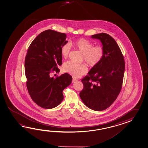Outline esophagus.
Segmentation results:
<instances>
[{
    "mask_svg": "<svg viewBox=\"0 0 148 148\" xmlns=\"http://www.w3.org/2000/svg\"><path fill=\"white\" fill-rule=\"evenodd\" d=\"M77 79L75 78H73L72 82H73V83H74V82H75V81H77Z\"/></svg>",
    "mask_w": 148,
    "mask_h": 148,
    "instance_id": "obj_1",
    "label": "esophagus"
}]
</instances>
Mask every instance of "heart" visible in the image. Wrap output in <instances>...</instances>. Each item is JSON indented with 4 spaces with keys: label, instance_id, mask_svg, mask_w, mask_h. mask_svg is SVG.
Here are the masks:
<instances>
[{
    "label": "heart",
    "instance_id": "1",
    "mask_svg": "<svg viewBox=\"0 0 148 148\" xmlns=\"http://www.w3.org/2000/svg\"><path fill=\"white\" fill-rule=\"evenodd\" d=\"M73 45L83 54L84 59L85 62L90 66H96L101 62L104 56L103 47L100 45L93 47V44L84 38H79L70 42ZM70 50L69 44H65L61 47V53L63 58L68 57ZM62 70L65 73L78 77L85 74L87 71V68L83 64H75L71 61H67L63 63Z\"/></svg>",
    "mask_w": 148,
    "mask_h": 148
}]
</instances>
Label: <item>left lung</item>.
<instances>
[{
  "label": "left lung",
  "mask_w": 148,
  "mask_h": 148,
  "mask_svg": "<svg viewBox=\"0 0 148 148\" xmlns=\"http://www.w3.org/2000/svg\"><path fill=\"white\" fill-rule=\"evenodd\" d=\"M91 38L101 41L104 56L82 79L84 88L79 95L87 107L101 111L110 107L120 94L125 61L116 42L110 35L101 33L91 35Z\"/></svg>",
  "instance_id": "1"
}]
</instances>
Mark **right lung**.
Masks as SVG:
<instances>
[{"instance_id":"right-lung-1","label":"right lung","mask_w":148,"mask_h":148,"mask_svg":"<svg viewBox=\"0 0 148 148\" xmlns=\"http://www.w3.org/2000/svg\"><path fill=\"white\" fill-rule=\"evenodd\" d=\"M66 35L52 29L41 33L32 42L25 57L26 86L32 100L40 107L51 109L63 99L62 92L73 78L65 73L54 78L52 73H59L62 63L61 47L66 44Z\"/></svg>"}]
</instances>
